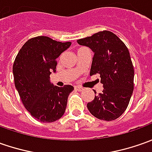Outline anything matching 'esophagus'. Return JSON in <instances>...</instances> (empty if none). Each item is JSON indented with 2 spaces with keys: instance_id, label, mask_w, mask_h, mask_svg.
<instances>
[{
  "instance_id": "1",
  "label": "esophagus",
  "mask_w": 152,
  "mask_h": 152,
  "mask_svg": "<svg viewBox=\"0 0 152 152\" xmlns=\"http://www.w3.org/2000/svg\"><path fill=\"white\" fill-rule=\"evenodd\" d=\"M75 90H76V91H82L83 88L80 86H75Z\"/></svg>"
}]
</instances>
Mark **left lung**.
<instances>
[{
  "instance_id": "left-lung-1",
  "label": "left lung",
  "mask_w": 152,
  "mask_h": 152,
  "mask_svg": "<svg viewBox=\"0 0 152 152\" xmlns=\"http://www.w3.org/2000/svg\"><path fill=\"white\" fill-rule=\"evenodd\" d=\"M77 43L94 53L90 76L98 73L103 85L102 92L87 103L89 112L101 120L118 118L128 107L134 90V72L128 48L117 35L106 30Z\"/></svg>"
}]
</instances>
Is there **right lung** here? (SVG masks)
<instances>
[{"label":"right lung","instance_id":"obj_1","mask_svg":"<svg viewBox=\"0 0 152 152\" xmlns=\"http://www.w3.org/2000/svg\"><path fill=\"white\" fill-rule=\"evenodd\" d=\"M46 36L28 40L14 61V82L25 108L37 120L51 123L66 111L68 96L74 87L54 86L50 75L56 71V59L71 46Z\"/></svg>","mask_w":152,"mask_h":152}]
</instances>
